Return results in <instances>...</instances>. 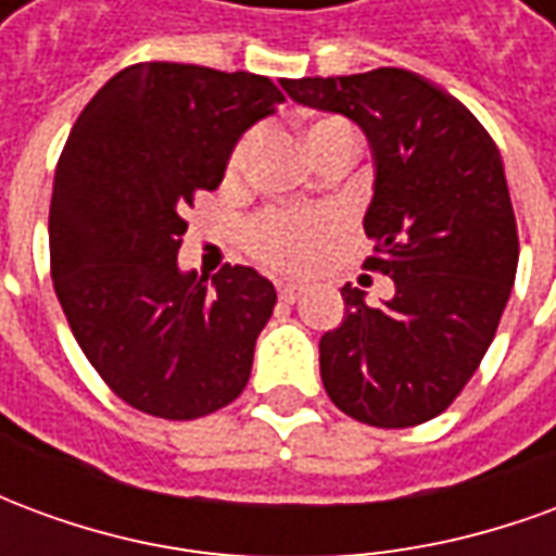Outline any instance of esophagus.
I'll return each instance as SVG.
<instances>
[{"instance_id": "esophagus-1", "label": "esophagus", "mask_w": 556, "mask_h": 556, "mask_svg": "<svg viewBox=\"0 0 556 556\" xmlns=\"http://www.w3.org/2000/svg\"><path fill=\"white\" fill-rule=\"evenodd\" d=\"M298 298H301V286H291V282L279 286V301L282 303H294Z\"/></svg>"}]
</instances>
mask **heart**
<instances>
[{"label": "heart", "mask_w": 556, "mask_h": 556, "mask_svg": "<svg viewBox=\"0 0 556 556\" xmlns=\"http://www.w3.org/2000/svg\"><path fill=\"white\" fill-rule=\"evenodd\" d=\"M303 142L309 148L315 160H321L337 148H345L354 157L357 148V130L345 118H318L303 130ZM258 146V130H247L241 139L231 146L226 160V175L241 178ZM337 214L325 207H267L247 223V250L262 265L282 270V274H303L318 262V255L337 231Z\"/></svg>", "instance_id": "1"}]
</instances>
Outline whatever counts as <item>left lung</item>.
Returning <instances> with one entry per match:
<instances>
[{
  "label": "left lung",
  "instance_id": "obj_1",
  "mask_svg": "<svg viewBox=\"0 0 556 556\" xmlns=\"http://www.w3.org/2000/svg\"><path fill=\"white\" fill-rule=\"evenodd\" d=\"M282 89L369 137L363 229L375 247L363 267L396 286L384 306L342 286L345 318L318 342L327 396L375 429L429 422L473 378L513 291L518 226L501 151L465 103L402 67Z\"/></svg>",
  "mask_w": 556,
  "mask_h": 556
}]
</instances>
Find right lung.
<instances>
[{
    "label": "right lung",
    "mask_w": 556,
    "mask_h": 556,
    "mask_svg": "<svg viewBox=\"0 0 556 556\" xmlns=\"http://www.w3.org/2000/svg\"><path fill=\"white\" fill-rule=\"evenodd\" d=\"M286 94L258 74L175 62L118 71L79 113L55 166L50 274L83 354L115 396L195 419L241 396L277 291L253 267L178 270L195 193Z\"/></svg>",
    "instance_id": "1"
}]
</instances>
